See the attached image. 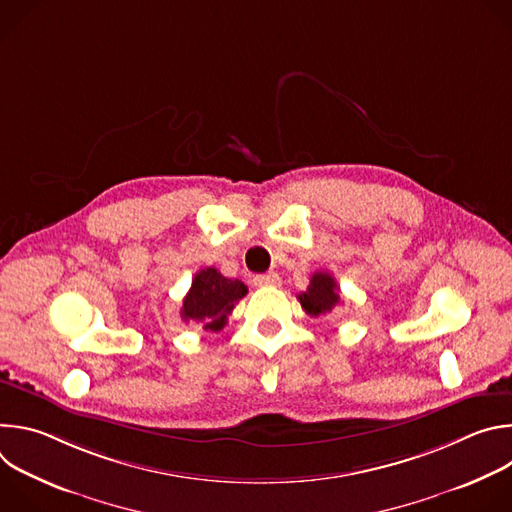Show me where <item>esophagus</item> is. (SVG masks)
<instances>
[{"label":"esophagus","instance_id":"obj_1","mask_svg":"<svg viewBox=\"0 0 512 512\" xmlns=\"http://www.w3.org/2000/svg\"><path fill=\"white\" fill-rule=\"evenodd\" d=\"M253 283H255L257 287H275V285L281 283V279H279V275H277L275 271H271V273L255 275V277H253Z\"/></svg>","mask_w":512,"mask_h":512}]
</instances>
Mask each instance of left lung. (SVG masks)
<instances>
[{"label": "left lung", "instance_id": "obj_1", "mask_svg": "<svg viewBox=\"0 0 512 512\" xmlns=\"http://www.w3.org/2000/svg\"><path fill=\"white\" fill-rule=\"evenodd\" d=\"M298 300L310 316L332 312L340 304L336 279L328 271H316L310 279L308 289L302 291Z\"/></svg>", "mask_w": 512, "mask_h": 512}]
</instances>
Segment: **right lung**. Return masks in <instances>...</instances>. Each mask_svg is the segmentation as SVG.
I'll return each mask as SVG.
<instances>
[{"instance_id": "right-lung-1", "label": "right lung", "mask_w": 512, "mask_h": 512, "mask_svg": "<svg viewBox=\"0 0 512 512\" xmlns=\"http://www.w3.org/2000/svg\"><path fill=\"white\" fill-rule=\"evenodd\" d=\"M247 296V285L229 279L214 267L200 269L182 304V320L202 324L204 330H223L235 304Z\"/></svg>"}]
</instances>
